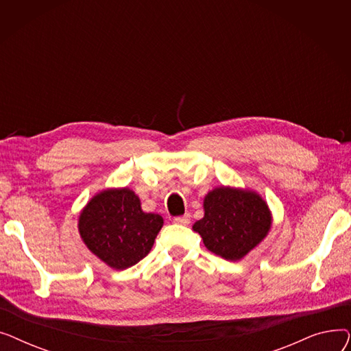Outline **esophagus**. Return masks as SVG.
<instances>
[{"label": "esophagus", "instance_id": "34e87169", "mask_svg": "<svg viewBox=\"0 0 351 351\" xmlns=\"http://www.w3.org/2000/svg\"><path fill=\"white\" fill-rule=\"evenodd\" d=\"M189 222H191V215H189V213L183 215V216H178V217H175V219H173V223H176V225H182V226H186V225H189Z\"/></svg>", "mask_w": 351, "mask_h": 351}]
</instances>
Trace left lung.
Here are the masks:
<instances>
[{"label": "left lung", "instance_id": "1", "mask_svg": "<svg viewBox=\"0 0 351 351\" xmlns=\"http://www.w3.org/2000/svg\"><path fill=\"white\" fill-rule=\"evenodd\" d=\"M205 216L193 225L208 250L226 261H241L259 245L271 226L261 195L247 189L216 188L205 196Z\"/></svg>", "mask_w": 351, "mask_h": 351}]
</instances>
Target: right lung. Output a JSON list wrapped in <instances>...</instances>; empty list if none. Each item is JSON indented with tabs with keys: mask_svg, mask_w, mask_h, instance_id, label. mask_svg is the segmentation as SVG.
Masks as SVG:
<instances>
[{
	"mask_svg": "<svg viewBox=\"0 0 351 351\" xmlns=\"http://www.w3.org/2000/svg\"><path fill=\"white\" fill-rule=\"evenodd\" d=\"M162 226V216L145 213L139 197L128 188L106 189L92 197L78 222L86 247L117 270L142 261Z\"/></svg>",
	"mask_w": 351,
	"mask_h": 351,
	"instance_id": "1",
	"label": "right lung"
}]
</instances>
